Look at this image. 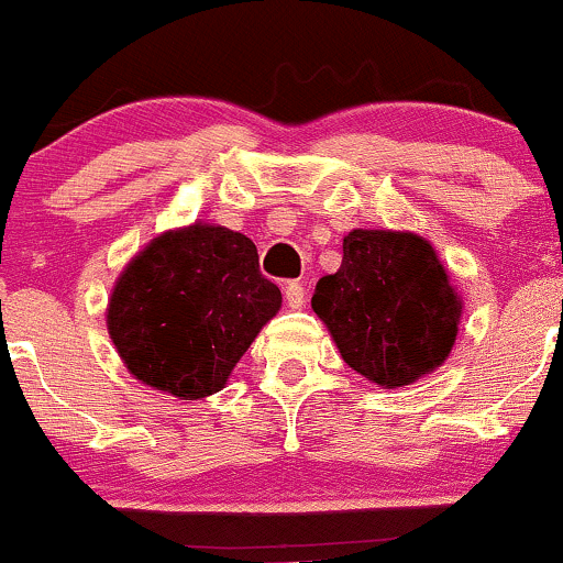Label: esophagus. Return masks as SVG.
Here are the masks:
<instances>
[{"instance_id":"obj_1","label":"esophagus","mask_w":563,"mask_h":563,"mask_svg":"<svg viewBox=\"0 0 563 563\" xmlns=\"http://www.w3.org/2000/svg\"><path fill=\"white\" fill-rule=\"evenodd\" d=\"M286 303L290 309H301L303 307V286L299 280H290L286 286Z\"/></svg>"}]
</instances>
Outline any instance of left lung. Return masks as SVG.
I'll list each match as a JSON object with an SVG mask.
<instances>
[{
  "instance_id": "left-lung-1",
  "label": "left lung",
  "mask_w": 563,
  "mask_h": 563,
  "mask_svg": "<svg viewBox=\"0 0 563 563\" xmlns=\"http://www.w3.org/2000/svg\"><path fill=\"white\" fill-rule=\"evenodd\" d=\"M311 309L343 362L383 388H401L440 367L462 317L435 249L396 230H351L341 267L320 277Z\"/></svg>"
}]
</instances>
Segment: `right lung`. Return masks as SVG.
Listing matches in <instances>:
<instances>
[{"label":"right lung","mask_w":563,"mask_h":563,"mask_svg":"<svg viewBox=\"0 0 563 563\" xmlns=\"http://www.w3.org/2000/svg\"><path fill=\"white\" fill-rule=\"evenodd\" d=\"M280 301L252 239L194 222L157 235L128 262L107 330L135 380L196 401L225 388Z\"/></svg>","instance_id":"obj_1"}]
</instances>
